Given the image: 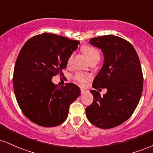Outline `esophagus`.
Returning <instances> with one entry per match:
<instances>
[{
	"instance_id": "esophagus-1",
	"label": "esophagus",
	"mask_w": 153,
	"mask_h": 153,
	"mask_svg": "<svg viewBox=\"0 0 153 153\" xmlns=\"http://www.w3.org/2000/svg\"><path fill=\"white\" fill-rule=\"evenodd\" d=\"M86 92H87V91H86L85 89H84V88H80V93H81V94H83V93H86Z\"/></svg>"
}]
</instances>
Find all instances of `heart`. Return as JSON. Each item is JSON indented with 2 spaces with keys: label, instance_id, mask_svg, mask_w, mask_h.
<instances>
[{
  "label": "heart",
  "instance_id": "b5f03b06",
  "mask_svg": "<svg viewBox=\"0 0 153 153\" xmlns=\"http://www.w3.org/2000/svg\"><path fill=\"white\" fill-rule=\"evenodd\" d=\"M82 51L85 56L87 57V58L89 60V62H91L92 60H95L96 58H100V53L97 48L92 46H85L82 48ZM72 59V56H70L67 59V65H68L71 63ZM91 76L88 74H84L82 73H76L73 77V79L75 81L78 82L80 85H85L87 84L88 80H91Z\"/></svg>",
  "mask_w": 153,
  "mask_h": 153
}]
</instances>
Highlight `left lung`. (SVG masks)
<instances>
[{
  "mask_svg": "<svg viewBox=\"0 0 153 153\" xmlns=\"http://www.w3.org/2000/svg\"><path fill=\"white\" fill-rule=\"evenodd\" d=\"M90 42L104 54V63L93 88L108 91L101 97L98 91H91L94 100L86 108V116L97 128L110 129L126 122L139 103L143 88L140 62L132 44L120 37L108 35Z\"/></svg>",
  "mask_w": 153,
  "mask_h": 153,
  "instance_id": "1",
  "label": "left lung"
}]
</instances>
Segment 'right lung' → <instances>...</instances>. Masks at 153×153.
Segmentation results:
<instances>
[{
    "label": "right lung",
    "instance_id": "right-lung-1",
    "mask_svg": "<svg viewBox=\"0 0 153 153\" xmlns=\"http://www.w3.org/2000/svg\"><path fill=\"white\" fill-rule=\"evenodd\" d=\"M78 40L43 33L28 39L16 59L13 83L18 104L33 123L55 127L65 120L69 107L80 94L76 85L57 86L56 75L63 76L67 59L78 48Z\"/></svg>",
    "mask_w": 153,
    "mask_h": 153
}]
</instances>
